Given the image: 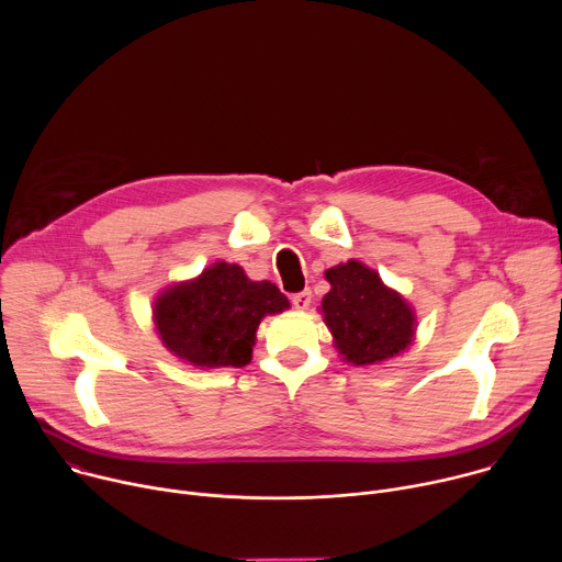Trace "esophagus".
Listing matches in <instances>:
<instances>
[{
	"label": "esophagus",
	"mask_w": 562,
	"mask_h": 562,
	"mask_svg": "<svg viewBox=\"0 0 562 562\" xmlns=\"http://www.w3.org/2000/svg\"><path fill=\"white\" fill-rule=\"evenodd\" d=\"M291 302H293V306L300 308V311L308 308V304H311V291L304 289V291H300V293H293V295H291Z\"/></svg>",
	"instance_id": "1"
}]
</instances>
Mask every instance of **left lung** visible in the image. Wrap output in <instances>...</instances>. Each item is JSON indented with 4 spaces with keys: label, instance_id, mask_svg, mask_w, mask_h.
Wrapping results in <instances>:
<instances>
[{
    "label": "left lung",
    "instance_id": "8db88e82",
    "mask_svg": "<svg viewBox=\"0 0 562 562\" xmlns=\"http://www.w3.org/2000/svg\"><path fill=\"white\" fill-rule=\"evenodd\" d=\"M331 291L323 300L325 323L347 362L375 364L405 351L416 317L380 276L351 260L327 271Z\"/></svg>",
    "mask_w": 562,
    "mask_h": 562
}]
</instances>
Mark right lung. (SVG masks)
I'll use <instances>...</instances> for the list:
<instances>
[{"instance_id":"add662e5","label":"right lung","mask_w":562,"mask_h":562,"mask_svg":"<svg viewBox=\"0 0 562 562\" xmlns=\"http://www.w3.org/2000/svg\"><path fill=\"white\" fill-rule=\"evenodd\" d=\"M289 306L271 282H254L243 267L217 262L198 280L169 289L155 302L159 338L198 367H245L267 313Z\"/></svg>"}]
</instances>
